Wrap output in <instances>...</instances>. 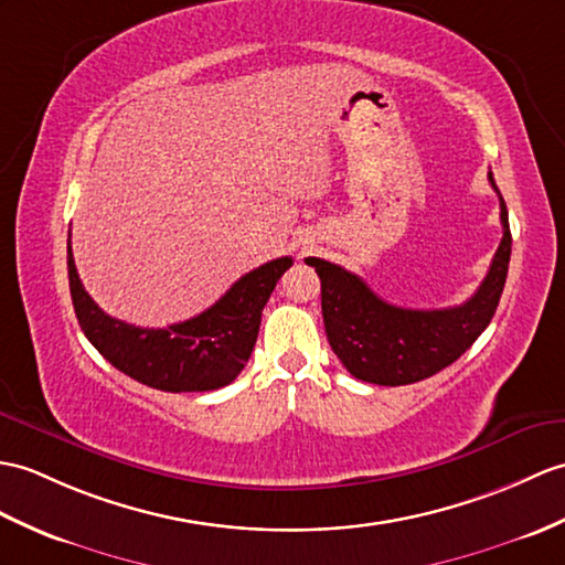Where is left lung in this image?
<instances>
[{
    "label": "left lung",
    "instance_id": "obj_1",
    "mask_svg": "<svg viewBox=\"0 0 565 565\" xmlns=\"http://www.w3.org/2000/svg\"><path fill=\"white\" fill-rule=\"evenodd\" d=\"M501 200L503 238L487 279L462 306L443 310L397 308L373 294L356 274L320 257H308L322 284V320L332 351L344 369L373 385H412L448 369L487 330L501 300L510 265L508 209Z\"/></svg>",
    "mask_w": 565,
    "mask_h": 565
}]
</instances>
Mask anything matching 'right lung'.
<instances>
[{"instance_id": "add662e5", "label": "right lung", "mask_w": 565, "mask_h": 565, "mask_svg": "<svg viewBox=\"0 0 565 565\" xmlns=\"http://www.w3.org/2000/svg\"><path fill=\"white\" fill-rule=\"evenodd\" d=\"M291 265V257L271 259L241 277L196 318L149 330L115 320L96 306L78 279L67 241L72 303L86 339L117 371L163 392H206L233 383L255 349L262 310Z\"/></svg>"}]
</instances>
